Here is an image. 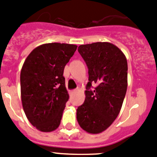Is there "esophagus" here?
<instances>
[{
  "label": "esophagus",
  "mask_w": 157,
  "mask_h": 157,
  "mask_svg": "<svg viewBox=\"0 0 157 157\" xmlns=\"http://www.w3.org/2000/svg\"><path fill=\"white\" fill-rule=\"evenodd\" d=\"M75 92H77V90H73V91H71L70 92V94H74V93Z\"/></svg>",
  "instance_id": "1"
}]
</instances>
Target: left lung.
Returning a JSON list of instances; mask_svg holds the SVG:
<instances>
[{
	"label": "left lung",
	"instance_id": "obj_1",
	"mask_svg": "<svg viewBox=\"0 0 157 157\" xmlns=\"http://www.w3.org/2000/svg\"><path fill=\"white\" fill-rule=\"evenodd\" d=\"M78 52L88 68L85 100L77 120L87 133H101L113 124L122 107L128 87V62L122 51L109 42L80 45ZM92 84H96L91 89Z\"/></svg>",
	"mask_w": 157,
	"mask_h": 157
}]
</instances>
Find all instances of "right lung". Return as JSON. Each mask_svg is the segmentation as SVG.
<instances>
[{"label":"right lung","mask_w":157,"mask_h":157,"mask_svg":"<svg viewBox=\"0 0 157 157\" xmlns=\"http://www.w3.org/2000/svg\"><path fill=\"white\" fill-rule=\"evenodd\" d=\"M77 48L69 44H44L33 49L22 65V108L30 124L42 132L55 131L61 122L69 99L63 71Z\"/></svg>","instance_id":"obj_1"}]
</instances>
